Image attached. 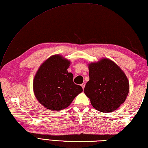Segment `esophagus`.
Segmentation results:
<instances>
[{"label": "esophagus", "mask_w": 148, "mask_h": 148, "mask_svg": "<svg viewBox=\"0 0 148 148\" xmlns=\"http://www.w3.org/2000/svg\"><path fill=\"white\" fill-rule=\"evenodd\" d=\"M81 86H82L83 89H84V87H85V83H83V84H81Z\"/></svg>", "instance_id": "1"}]
</instances>
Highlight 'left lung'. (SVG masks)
I'll return each mask as SVG.
<instances>
[{
  "instance_id": "obj_1",
  "label": "left lung",
  "mask_w": 148,
  "mask_h": 148,
  "mask_svg": "<svg viewBox=\"0 0 148 148\" xmlns=\"http://www.w3.org/2000/svg\"><path fill=\"white\" fill-rule=\"evenodd\" d=\"M90 80L84 89L95 109L112 112L124 103L129 92L128 78L114 62L103 58L88 64Z\"/></svg>"
}]
</instances>
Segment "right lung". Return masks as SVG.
I'll return each instance as SVG.
<instances>
[{"mask_svg":"<svg viewBox=\"0 0 148 148\" xmlns=\"http://www.w3.org/2000/svg\"><path fill=\"white\" fill-rule=\"evenodd\" d=\"M71 62L59 55L46 60L34 77L33 89L39 102L50 111H60L71 104L83 92L73 82V74L68 72Z\"/></svg>","mask_w":148,"mask_h":148,"instance_id":"right-lung-1","label":"right lung"}]
</instances>
